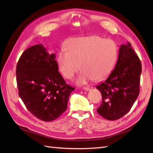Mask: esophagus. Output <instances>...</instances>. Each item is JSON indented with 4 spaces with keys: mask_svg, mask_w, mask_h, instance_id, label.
Here are the masks:
<instances>
[{
    "mask_svg": "<svg viewBox=\"0 0 153 153\" xmlns=\"http://www.w3.org/2000/svg\"><path fill=\"white\" fill-rule=\"evenodd\" d=\"M93 88V87H91V85H86V86H84L83 88V89H84L85 91H88V90H90V89H91Z\"/></svg>",
    "mask_w": 153,
    "mask_h": 153,
    "instance_id": "1",
    "label": "esophagus"
}]
</instances>
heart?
Instances as JSON below:
<instances>
[{"instance_id": "1", "label": "heart", "mask_w": 153, "mask_h": 153, "mask_svg": "<svg viewBox=\"0 0 153 153\" xmlns=\"http://www.w3.org/2000/svg\"><path fill=\"white\" fill-rule=\"evenodd\" d=\"M57 55L60 71L66 79H71L80 69L75 80L79 85L92 79L99 81L110 75L116 64L118 49L113 40L97 36L69 39Z\"/></svg>"}]
</instances>
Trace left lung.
Wrapping results in <instances>:
<instances>
[{"label":"left lung","instance_id":"left-lung-1","mask_svg":"<svg viewBox=\"0 0 153 153\" xmlns=\"http://www.w3.org/2000/svg\"><path fill=\"white\" fill-rule=\"evenodd\" d=\"M141 64L131 47L123 45L115 69L106 81L97 85L102 101L98 114L108 120H117L127 114L140 94Z\"/></svg>","mask_w":153,"mask_h":153}]
</instances>
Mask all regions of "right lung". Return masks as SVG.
Listing matches in <instances>:
<instances>
[{
    "mask_svg": "<svg viewBox=\"0 0 153 153\" xmlns=\"http://www.w3.org/2000/svg\"><path fill=\"white\" fill-rule=\"evenodd\" d=\"M16 80L26 108L44 121H53L64 112L74 89L58 72L54 54H48L41 45L22 54L16 67Z\"/></svg>",
    "mask_w": 153,
    "mask_h": 153,
    "instance_id": "right-lung-1",
    "label": "right lung"
}]
</instances>
